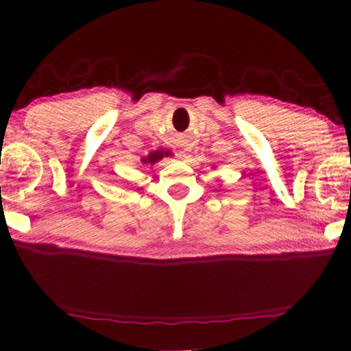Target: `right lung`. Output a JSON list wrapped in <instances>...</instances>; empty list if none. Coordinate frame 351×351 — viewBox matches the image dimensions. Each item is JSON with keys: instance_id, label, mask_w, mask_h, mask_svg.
I'll return each instance as SVG.
<instances>
[{"instance_id": "right-lung-1", "label": "right lung", "mask_w": 351, "mask_h": 351, "mask_svg": "<svg viewBox=\"0 0 351 351\" xmlns=\"http://www.w3.org/2000/svg\"><path fill=\"white\" fill-rule=\"evenodd\" d=\"M169 154H171V153H169V152H162V150H158V152H152L150 154H148L147 158H144L142 159V162L144 164H154V162H158L159 159H162L164 156H169Z\"/></svg>"}]
</instances>
